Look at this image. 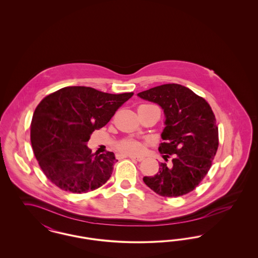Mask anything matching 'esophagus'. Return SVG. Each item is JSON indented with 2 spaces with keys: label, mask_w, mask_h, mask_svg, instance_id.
I'll return each instance as SVG.
<instances>
[{
  "label": "esophagus",
  "mask_w": 258,
  "mask_h": 258,
  "mask_svg": "<svg viewBox=\"0 0 258 258\" xmlns=\"http://www.w3.org/2000/svg\"><path fill=\"white\" fill-rule=\"evenodd\" d=\"M128 158L132 159V160H136V161H142V160H144V157H140V156L138 157V156H132V155H130Z\"/></svg>",
  "instance_id": "esophagus-1"
}]
</instances>
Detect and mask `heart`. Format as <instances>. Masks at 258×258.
Segmentation results:
<instances>
[{
    "label": "heart",
    "instance_id": "heart-1",
    "mask_svg": "<svg viewBox=\"0 0 258 258\" xmlns=\"http://www.w3.org/2000/svg\"><path fill=\"white\" fill-rule=\"evenodd\" d=\"M119 149L126 154H138L142 151V144L135 139H124L118 144Z\"/></svg>",
    "mask_w": 258,
    "mask_h": 258
}]
</instances>
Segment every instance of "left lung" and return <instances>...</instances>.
I'll use <instances>...</instances> for the list:
<instances>
[{"mask_svg": "<svg viewBox=\"0 0 258 258\" xmlns=\"http://www.w3.org/2000/svg\"><path fill=\"white\" fill-rule=\"evenodd\" d=\"M158 103L165 115L164 140L159 151L164 160L159 172L143 181L160 197H177L192 191L207 175L219 147V128L208 102L180 84H164L138 93Z\"/></svg>", "mask_w": 258, "mask_h": 258, "instance_id": "obj_1", "label": "left lung"}]
</instances>
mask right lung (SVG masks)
<instances>
[{
	"label": "right lung",
	"instance_id": "1",
	"mask_svg": "<svg viewBox=\"0 0 258 258\" xmlns=\"http://www.w3.org/2000/svg\"><path fill=\"white\" fill-rule=\"evenodd\" d=\"M133 96L103 93L91 87H64L38 103L31 123V142L51 183L66 191L83 194L109 180L118 161L114 153L93 155L87 142Z\"/></svg>",
	"mask_w": 258,
	"mask_h": 258
}]
</instances>
